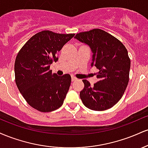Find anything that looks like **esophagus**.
Here are the masks:
<instances>
[{"label": "esophagus", "instance_id": "34e87169", "mask_svg": "<svg viewBox=\"0 0 148 148\" xmlns=\"http://www.w3.org/2000/svg\"><path fill=\"white\" fill-rule=\"evenodd\" d=\"M77 79L76 77H74V76H72V81H75Z\"/></svg>", "mask_w": 148, "mask_h": 148}]
</instances>
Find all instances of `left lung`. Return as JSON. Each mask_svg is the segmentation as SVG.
I'll list each match as a JSON object with an SVG mask.
<instances>
[{"mask_svg": "<svg viewBox=\"0 0 148 148\" xmlns=\"http://www.w3.org/2000/svg\"><path fill=\"white\" fill-rule=\"evenodd\" d=\"M75 38L90 46L93 53L91 65L99 69L98 82L91 86L83 80L80 97L87 108L101 111L113 107L122 98L130 79V58L120 40L104 30L95 28L76 34Z\"/></svg>", "mask_w": 148, "mask_h": 148, "instance_id": "obj_1", "label": "left lung"}]
</instances>
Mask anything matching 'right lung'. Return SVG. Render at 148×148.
<instances>
[{
	"mask_svg": "<svg viewBox=\"0 0 148 148\" xmlns=\"http://www.w3.org/2000/svg\"><path fill=\"white\" fill-rule=\"evenodd\" d=\"M75 34L39 32L22 47L14 63L15 82L27 103L40 112L62 106L71 84V76L53 74L50 66L58 60V52Z\"/></svg>",
	"mask_w": 148,
	"mask_h": 148,
	"instance_id": "1",
	"label": "right lung"
}]
</instances>
